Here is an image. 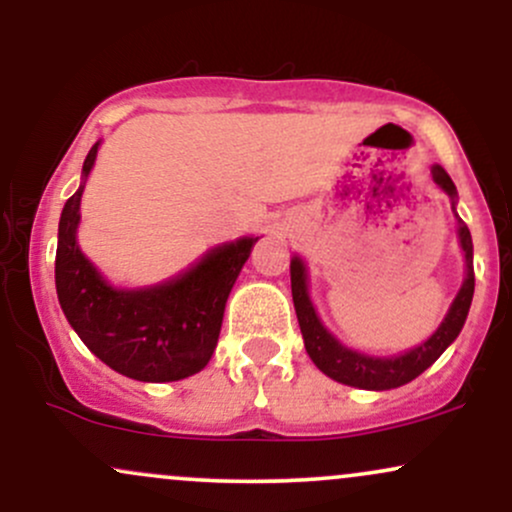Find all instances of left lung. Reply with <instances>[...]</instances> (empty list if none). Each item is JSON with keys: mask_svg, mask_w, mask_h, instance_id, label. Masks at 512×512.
Masks as SVG:
<instances>
[{"mask_svg": "<svg viewBox=\"0 0 512 512\" xmlns=\"http://www.w3.org/2000/svg\"><path fill=\"white\" fill-rule=\"evenodd\" d=\"M433 180L440 190L448 192V197L455 204L457 190L455 182L450 180V175L445 173V168L433 166L431 168ZM460 226V245L464 252V267H467V276H464V284L460 293L452 301L448 315L440 322V327L431 337L426 339L421 346H414L411 351H404L395 358H375L358 354L354 349H346L344 344H339L330 332L322 327L320 317H317L313 303L308 296V276H305V264L301 257H293L291 260V293H293V308H296L298 325H301L303 342L308 356L313 358V363L322 370L325 375H330L332 380L342 385L361 387V390H392V387L407 385L414 378H419L428 366L438 361V356L443 354L448 346L455 342L457 334H460L464 320H467L469 305H472L474 296V248H472V233H469L467 223L457 219Z\"/></svg>", "mask_w": 512, "mask_h": 512, "instance_id": "obj_1", "label": "left lung"}]
</instances>
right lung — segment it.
Masks as SVG:
<instances>
[{
	"instance_id": "1",
	"label": "right lung",
	"mask_w": 512,
	"mask_h": 512,
	"mask_svg": "<svg viewBox=\"0 0 512 512\" xmlns=\"http://www.w3.org/2000/svg\"><path fill=\"white\" fill-rule=\"evenodd\" d=\"M88 151L81 185L64 204L57 233L55 284L69 325L105 366L142 383H173L209 363L223 308L257 238L221 245L178 279L151 289H115L76 245L79 204L96 163Z\"/></svg>"
}]
</instances>
